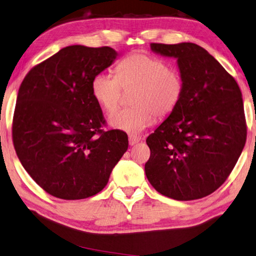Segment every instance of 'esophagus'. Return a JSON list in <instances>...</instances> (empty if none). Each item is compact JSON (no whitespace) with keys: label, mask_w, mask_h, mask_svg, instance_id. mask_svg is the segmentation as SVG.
I'll return each mask as SVG.
<instances>
[{"label":"esophagus","mask_w":256,"mask_h":256,"mask_svg":"<svg viewBox=\"0 0 256 256\" xmlns=\"http://www.w3.org/2000/svg\"><path fill=\"white\" fill-rule=\"evenodd\" d=\"M142 138L141 136H138V135H130L128 136V143L130 145H134L138 142H141Z\"/></svg>","instance_id":"1"}]
</instances>
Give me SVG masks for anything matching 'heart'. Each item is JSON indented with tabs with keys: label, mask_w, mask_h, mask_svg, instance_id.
Segmentation results:
<instances>
[{
	"label": "heart",
	"mask_w": 256,
	"mask_h": 256,
	"mask_svg": "<svg viewBox=\"0 0 256 256\" xmlns=\"http://www.w3.org/2000/svg\"><path fill=\"white\" fill-rule=\"evenodd\" d=\"M92 94L105 112L116 111L123 90L133 91L132 108L111 115L108 123L115 130L141 133L160 118L168 116L182 98L183 81L178 70L168 68L163 60L135 53L123 58L116 75L98 73L92 80Z\"/></svg>",
	"instance_id": "heart-1"
}]
</instances>
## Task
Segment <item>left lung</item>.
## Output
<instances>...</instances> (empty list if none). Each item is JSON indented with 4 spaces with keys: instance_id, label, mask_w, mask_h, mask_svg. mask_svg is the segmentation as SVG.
Returning <instances> with one entry per match:
<instances>
[{
    "instance_id": "left-lung-1",
    "label": "left lung",
    "mask_w": 256,
    "mask_h": 256,
    "mask_svg": "<svg viewBox=\"0 0 256 256\" xmlns=\"http://www.w3.org/2000/svg\"><path fill=\"white\" fill-rule=\"evenodd\" d=\"M176 58L183 94L176 108L146 138L145 174L152 186L178 201L202 198L232 172L246 141L242 93L234 78L194 43H151Z\"/></svg>"
}]
</instances>
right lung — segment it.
<instances>
[{
    "instance_id": "right-lung-1",
    "label": "right lung",
    "mask_w": 256,
    "mask_h": 256,
    "mask_svg": "<svg viewBox=\"0 0 256 256\" xmlns=\"http://www.w3.org/2000/svg\"><path fill=\"white\" fill-rule=\"evenodd\" d=\"M112 48L66 46L30 71L20 86L13 144L45 192L82 200L101 192L126 152V133L104 132L92 80L116 60Z\"/></svg>"
}]
</instances>
